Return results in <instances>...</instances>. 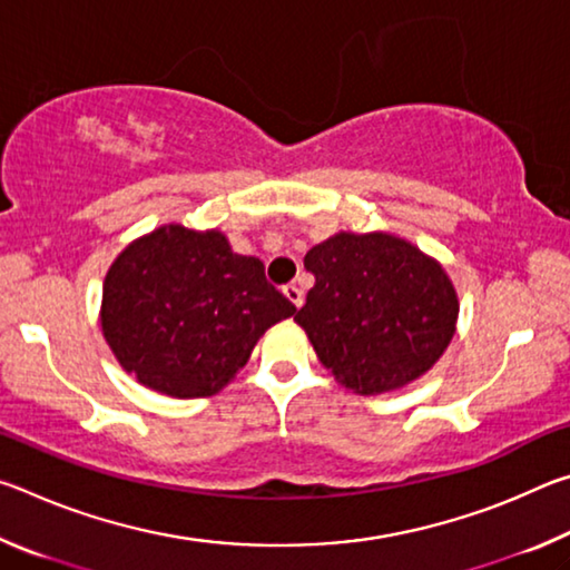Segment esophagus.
Segmentation results:
<instances>
[{"label":"esophagus","instance_id":"1","mask_svg":"<svg viewBox=\"0 0 570 570\" xmlns=\"http://www.w3.org/2000/svg\"><path fill=\"white\" fill-rule=\"evenodd\" d=\"M284 296H286L288 302H292L296 308L304 304V294H302V288H298L296 284H286V286H284Z\"/></svg>","mask_w":570,"mask_h":570}]
</instances>
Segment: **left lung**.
I'll list each match as a JSON object with an SVG mask.
<instances>
[{
  "label": "left lung",
  "instance_id": "8db88e82",
  "mask_svg": "<svg viewBox=\"0 0 570 570\" xmlns=\"http://www.w3.org/2000/svg\"><path fill=\"white\" fill-rule=\"evenodd\" d=\"M314 274L294 322L320 362L356 394L420 380L445 354L460 302L438 258L387 230H340L306 250Z\"/></svg>",
  "mask_w": 570,
  "mask_h": 570
}]
</instances>
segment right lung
I'll return each instance as SVG.
<instances>
[{
	"label": "right lung",
	"instance_id": "right-lung-1",
	"mask_svg": "<svg viewBox=\"0 0 570 570\" xmlns=\"http://www.w3.org/2000/svg\"><path fill=\"white\" fill-rule=\"evenodd\" d=\"M296 306L256 256L234 254L218 228L166 224L130 240L102 282L100 326L142 387L210 397L244 370L256 342Z\"/></svg>",
	"mask_w": 570,
	"mask_h": 570
}]
</instances>
